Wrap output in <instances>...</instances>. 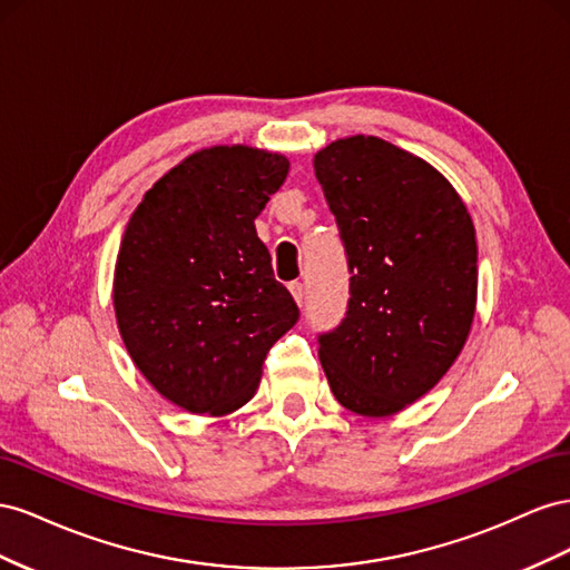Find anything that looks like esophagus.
Segmentation results:
<instances>
[{
    "instance_id": "34e87169",
    "label": "esophagus",
    "mask_w": 570,
    "mask_h": 570,
    "mask_svg": "<svg viewBox=\"0 0 570 570\" xmlns=\"http://www.w3.org/2000/svg\"><path fill=\"white\" fill-rule=\"evenodd\" d=\"M288 291H291V296L296 298V303L303 305V301H305V288H303V284H301V282H291V284H288Z\"/></svg>"
}]
</instances>
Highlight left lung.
<instances>
[{
    "mask_svg": "<svg viewBox=\"0 0 570 570\" xmlns=\"http://www.w3.org/2000/svg\"><path fill=\"white\" fill-rule=\"evenodd\" d=\"M315 176L351 272L346 317L317 336L344 409L382 417L446 375L478 298L475 226L428 161L375 136L336 140Z\"/></svg>",
    "mask_w": 570,
    "mask_h": 570,
    "instance_id": "8db88e82",
    "label": "left lung"
}]
</instances>
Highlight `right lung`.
Wrapping results in <instances>:
<instances>
[{"mask_svg":"<svg viewBox=\"0 0 570 570\" xmlns=\"http://www.w3.org/2000/svg\"><path fill=\"white\" fill-rule=\"evenodd\" d=\"M288 159L246 145L190 155L145 193L121 238L114 311L134 363L190 413L248 403L269 348L298 322L255 217Z\"/></svg>","mask_w":570,"mask_h":570,"instance_id":"add662e5","label":"right lung"}]
</instances>
